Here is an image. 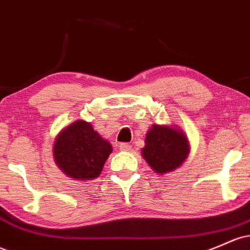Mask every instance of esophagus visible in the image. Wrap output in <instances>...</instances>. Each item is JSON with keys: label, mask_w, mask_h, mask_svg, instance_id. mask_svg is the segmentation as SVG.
<instances>
[{"label": "esophagus", "mask_w": 250, "mask_h": 250, "mask_svg": "<svg viewBox=\"0 0 250 250\" xmlns=\"http://www.w3.org/2000/svg\"><path fill=\"white\" fill-rule=\"evenodd\" d=\"M120 149L123 150V152H128V150L130 149V145L129 144H121Z\"/></svg>", "instance_id": "esophagus-1"}]
</instances>
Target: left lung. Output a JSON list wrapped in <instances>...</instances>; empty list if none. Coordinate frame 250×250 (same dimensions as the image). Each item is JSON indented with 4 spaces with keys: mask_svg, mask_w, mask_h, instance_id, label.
Segmentation results:
<instances>
[{
    "mask_svg": "<svg viewBox=\"0 0 250 250\" xmlns=\"http://www.w3.org/2000/svg\"><path fill=\"white\" fill-rule=\"evenodd\" d=\"M142 156L156 173H168L178 168L188 158V138L174 125H153L147 131Z\"/></svg>",
    "mask_w": 250,
    "mask_h": 250,
    "instance_id": "1",
    "label": "left lung"
}]
</instances>
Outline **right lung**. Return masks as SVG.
<instances>
[{
  "instance_id": "add662e5",
  "label": "right lung",
  "mask_w": 250,
  "mask_h": 250,
  "mask_svg": "<svg viewBox=\"0 0 250 250\" xmlns=\"http://www.w3.org/2000/svg\"><path fill=\"white\" fill-rule=\"evenodd\" d=\"M111 152V145L82 120L60 131L53 146L57 166L77 180L97 178Z\"/></svg>"
}]
</instances>
